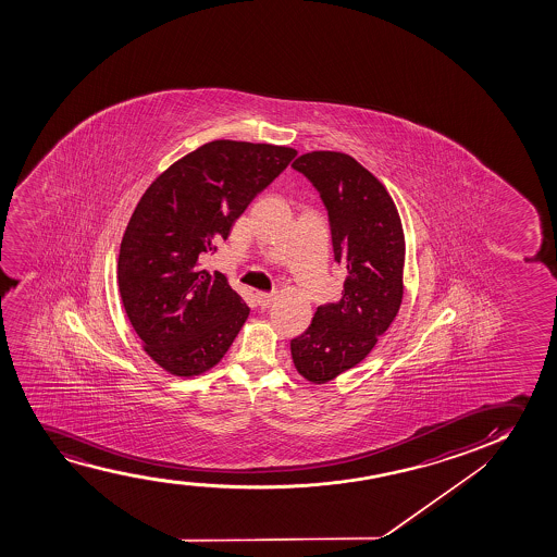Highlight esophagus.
Wrapping results in <instances>:
<instances>
[{"label":"esophagus","instance_id":"1","mask_svg":"<svg viewBox=\"0 0 557 557\" xmlns=\"http://www.w3.org/2000/svg\"><path fill=\"white\" fill-rule=\"evenodd\" d=\"M255 298H257L260 308H268V306L274 302L275 295L274 293H262V290H259V293L255 295Z\"/></svg>","mask_w":557,"mask_h":557}]
</instances>
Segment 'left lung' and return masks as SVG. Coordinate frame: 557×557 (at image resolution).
Returning <instances> with one entry per match:
<instances>
[{"instance_id": "1", "label": "left lung", "mask_w": 557, "mask_h": 557, "mask_svg": "<svg viewBox=\"0 0 557 557\" xmlns=\"http://www.w3.org/2000/svg\"><path fill=\"white\" fill-rule=\"evenodd\" d=\"M293 169L320 191L335 260L346 268L343 298L318 306L310 327L290 341L298 373L325 384L363 361L396 320L404 298V228L381 181L348 153H302Z\"/></svg>"}]
</instances>
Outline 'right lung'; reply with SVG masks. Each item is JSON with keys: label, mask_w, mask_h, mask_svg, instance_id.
<instances>
[{"label": "right lung", "mask_w": 557, "mask_h": 557, "mask_svg": "<svg viewBox=\"0 0 557 557\" xmlns=\"http://www.w3.org/2000/svg\"><path fill=\"white\" fill-rule=\"evenodd\" d=\"M295 156L287 146L213 140L175 161L138 201L123 234L117 283L146 354L168 373H206L244 327L249 306L201 259Z\"/></svg>", "instance_id": "obj_1"}]
</instances>
